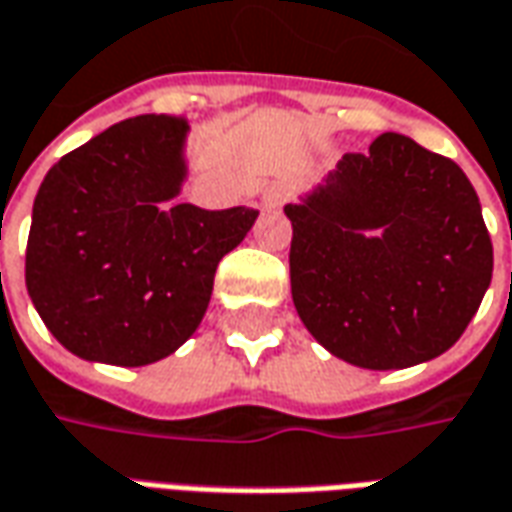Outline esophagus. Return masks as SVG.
I'll return each instance as SVG.
<instances>
[{
  "mask_svg": "<svg viewBox=\"0 0 512 512\" xmlns=\"http://www.w3.org/2000/svg\"><path fill=\"white\" fill-rule=\"evenodd\" d=\"M285 185L280 182H274V185H268L263 188V194H260V207H266V210H277V207L285 205Z\"/></svg>",
  "mask_w": 512,
  "mask_h": 512,
  "instance_id": "obj_1",
  "label": "esophagus"
}]
</instances>
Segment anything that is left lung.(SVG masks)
Segmentation results:
<instances>
[{"instance_id":"1","label":"left lung","mask_w":512,"mask_h":512,"mask_svg":"<svg viewBox=\"0 0 512 512\" xmlns=\"http://www.w3.org/2000/svg\"><path fill=\"white\" fill-rule=\"evenodd\" d=\"M291 296L307 332L357 368L388 371L452 349L491 285L474 185L449 157L385 132L285 205Z\"/></svg>"}]
</instances>
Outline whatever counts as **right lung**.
I'll return each instance as SVG.
<instances>
[{"label": "right lung", "instance_id": "add662e5", "mask_svg": "<svg viewBox=\"0 0 512 512\" xmlns=\"http://www.w3.org/2000/svg\"><path fill=\"white\" fill-rule=\"evenodd\" d=\"M188 124L135 116L60 157L32 202L27 293L71 355L149 366L202 324L221 257L252 230L246 207L180 202Z\"/></svg>", "mask_w": 512, "mask_h": 512}]
</instances>
